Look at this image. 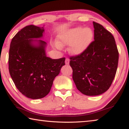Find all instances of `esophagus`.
<instances>
[{
    "label": "esophagus",
    "mask_w": 129,
    "mask_h": 129,
    "mask_svg": "<svg viewBox=\"0 0 129 129\" xmlns=\"http://www.w3.org/2000/svg\"><path fill=\"white\" fill-rule=\"evenodd\" d=\"M65 64L68 65V64H69V58H67L66 59H65Z\"/></svg>",
    "instance_id": "obj_1"
}]
</instances>
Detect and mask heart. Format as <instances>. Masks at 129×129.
Wrapping results in <instances>:
<instances>
[{
    "mask_svg": "<svg viewBox=\"0 0 129 129\" xmlns=\"http://www.w3.org/2000/svg\"><path fill=\"white\" fill-rule=\"evenodd\" d=\"M93 38V32L90 28L77 27L61 32L57 37V47L60 48L70 45V53L78 55L87 49Z\"/></svg>",
    "mask_w": 129,
    "mask_h": 129,
    "instance_id": "b5f03b06",
    "label": "heart"
}]
</instances>
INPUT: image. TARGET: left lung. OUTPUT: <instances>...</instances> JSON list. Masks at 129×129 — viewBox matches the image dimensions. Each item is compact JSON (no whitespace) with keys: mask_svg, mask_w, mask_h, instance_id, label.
<instances>
[{"mask_svg":"<svg viewBox=\"0 0 129 129\" xmlns=\"http://www.w3.org/2000/svg\"><path fill=\"white\" fill-rule=\"evenodd\" d=\"M94 38L80 55L70 57L73 80L81 93L98 95L110 88L116 74L119 53L112 34L93 22Z\"/></svg>","mask_w":129,"mask_h":129,"instance_id":"left-lung-1","label":"left lung"}]
</instances>
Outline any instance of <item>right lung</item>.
I'll use <instances>...</instances> for the list:
<instances>
[{
	"mask_svg": "<svg viewBox=\"0 0 129 129\" xmlns=\"http://www.w3.org/2000/svg\"><path fill=\"white\" fill-rule=\"evenodd\" d=\"M44 28L26 26L11 42L8 66L11 77L22 94L42 99L49 93L53 80L65 65V58L52 59L46 55L47 43L42 40Z\"/></svg>",
	"mask_w": 129,
	"mask_h": 129,
	"instance_id": "obj_1",
	"label": "right lung"
}]
</instances>
